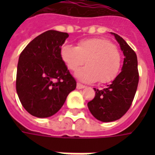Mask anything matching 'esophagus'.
<instances>
[{
  "instance_id": "1",
  "label": "esophagus",
  "mask_w": 155,
  "mask_h": 155,
  "mask_svg": "<svg viewBox=\"0 0 155 155\" xmlns=\"http://www.w3.org/2000/svg\"><path fill=\"white\" fill-rule=\"evenodd\" d=\"M84 87H85L84 85L80 84V83H77V84H76V88H77L78 90H81V89H84Z\"/></svg>"
}]
</instances>
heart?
<instances>
[{
    "instance_id": "1",
    "label": "heart",
    "mask_w": 155,
    "mask_h": 155,
    "mask_svg": "<svg viewBox=\"0 0 155 155\" xmlns=\"http://www.w3.org/2000/svg\"><path fill=\"white\" fill-rule=\"evenodd\" d=\"M61 57L67 68L75 71L85 63L84 67L75 73L78 80L92 83L100 80L101 83L110 82L116 77L121 66V54L114 45L102 38L81 41L77 46L64 45Z\"/></svg>"
}]
</instances>
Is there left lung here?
I'll list each match as a JSON object with an SVG mask.
<instances>
[{"instance_id":"left-lung-1","label":"left lung","mask_w":155,"mask_h":155,"mask_svg":"<svg viewBox=\"0 0 155 155\" xmlns=\"http://www.w3.org/2000/svg\"><path fill=\"white\" fill-rule=\"evenodd\" d=\"M111 34L120 44L124 56L121 72L104 90L94 88L95 96L87 104L93 116L102 122L119 120L126 113L133 102L139 83L135 52L122 37L115 33Z\"/></svg>"}]
</instances>
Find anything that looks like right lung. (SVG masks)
I'll list each match as a JSON object with an SVG mask.
<instances>
[{"label": "right lung", "mask_w": 155, "mask_h": 155, "mask_svg": "<svg viewBox=\"0 0 155 155\" xmlns=\"http://www.w3.org/2000/svg\"><path fill=\"white\" fill-rule=\"evenodd\" d=\"M68 33L47 31L29 43L19 57L16 92L25 110L47 118L60 110L76 81L61 57Z\"/></svg>", "instance_id": "1"}]
</instances>
